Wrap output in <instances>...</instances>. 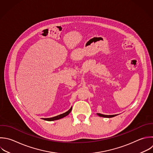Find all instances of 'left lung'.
<instances>
[{"instance_id": "left-lung-1", "label": "left lung", "mask_w": 153, "mask_h": 153, "mask_svg": "<svg viewBox=\"0 0 153 153\" xmlns=\"http://www.w3.org/2000/svg\"><path fill=\"white\" fill-rule=\"evenodd\" d=\"M99 117H106V118H111V117H114L115 116H116L117 115H103V114H101L100 113H97V114Z\"/></svg>"}]
</instances>
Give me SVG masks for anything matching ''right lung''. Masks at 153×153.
<instances>
[{
  "label": "right lung",
  "instance_id": "right-lung-1",
  "mask_svg": "<svg viewBox=\"0 0 153 153\" xmlns=\"http://www.w3.org/2000/svg\"><path fill=\"white\" fill-rule=\"evenodd\" d=\"M72 107L71 108V109L69 110H68L67 112L62 114H60V115H59L57 116H56V117H51V118H42L44 119V120H46V121H54V120H59V119H61L66 116H67L68 115H69V114L72 111Z\"/></svg>",
  "mask_w": 153,
  "mask_h": 153
}]
</instances>
